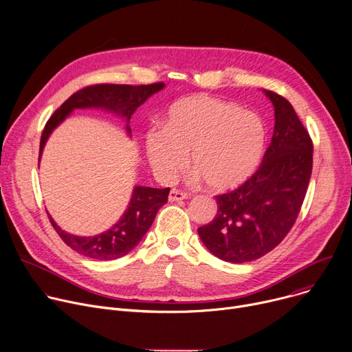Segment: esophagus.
Instances as JSON below:
<instances>
[{"instance_id":"1","label":"esophagus","mask_w":352,"mask_h":352,"mask_svg":"<svg viewBox=\"0 0 352 352\" xmlns=\"http://www.w3.org/2000/svg\"><path fill=\"white\" fill-rule=\"evenodd\" d=\"M188 195L185 192H182V190L179 189H171V192L168 195V201L170 202H175V201H182V199H186Z\"/></svg>"}]
</instances>
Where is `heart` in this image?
Wrapping results in <instances>:
<instances>
[{"instance_id":"heart-1","label":"heart","mask_w":352,"mask_h":352,"mask_svg":"<svg viewBox=\"0 0 352 352\" xmlns=\"http://www.w3.org/2000/svg\"><path fill=\"white\" fill-rule=\"evenodd\" d=\"M267 126L260 115L210 97L173 104L163 129L146 135V154L163 181H173L190 153L197 177L214 190L244 184L258 168L267 146Z\"/></svg>"}]
</instances>
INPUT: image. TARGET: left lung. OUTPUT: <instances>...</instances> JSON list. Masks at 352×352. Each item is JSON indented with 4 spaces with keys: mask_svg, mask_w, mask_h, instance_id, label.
<instances>
[{
    "mask_svg": "<svg viewBox=\"0 0 352 352\" xmlns=\"http://www.w3.org/2000/svg\"><path fill=\"white\" fill-rule=\"evenodd\" d=\"M275 126L260 168L237 189L216 195L217 213L198 229L205 247L228 263H248L274 250L300 212L313 167V143L289 101L264 89Z\"/></svg>",
    "mask_w": 352,
    "mask_h": 352,
    "instance_id": "1",
    "label": "left lung"
}]
</instances>
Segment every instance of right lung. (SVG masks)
<instances>
[{
    "instance_id": "1",
    "label": "right lung",
    "mask_w": 352,
    "mask_h": 352,
    "mask_svg": "<svg viewBox=\"0 0 352 352\" xmlns=\"http://www.w3.org/2000/svg\"><path fill=\"white\" fill-rule=\"evenodd\" d=\"M164 88V82H154L148 85H119V84H95L85 87L63 104L47 120L42 138H41V155L50 133L65 120L74 109L84 108H98L112 112L126 122V132L131 135L129 120L135 111L146 102L153 94ZM170 188L158 189L150 186H135L129 205L124 213L120 216L118 223L107 232L92 236L82 237L74 236L61 230L56 221L49 214L52 226L70 248L77 251L84 257L92 260H116L131 252L143 239L150 229L154 217L164 204H167Z\"/></svg>"
}]
</instances>
